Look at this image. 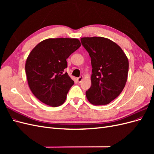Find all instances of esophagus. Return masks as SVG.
Wrapping results in <instances>:
<instances>
[{"instance_id":"obj_1","label":"esophagus","mask_w":154,"mask_h":154,"mask_svg":"<svg viewBox=\"0 0 154 154\" xmlns=\"http://www.w3.org/2000/svg\"><path fill=\"white\" fill-rule=\"evenodd\" d=\"M83 79V76H80V77L77 78V80H78V82L79 83H80V82L82 81Z\"/></svg>"}]
</instances>
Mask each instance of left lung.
I'll use <instances>...</instances> for the list:
<instances>
[{
	"instance_id": "1",
	"label": "left lung",
	"mask_w": 154,
	"mask_h": 154,
	"mask_svg": "<svg viewBox=\"0 0 154 154\" xmlns=\"http://www.w3.org/2000/svg\"><path fill=\"white\" fill-rule=\"evenodd\" d=\"M81 42L89 54L92 67L87 98L94 105L109 104L125 86L128 60L117 44L104 37H83Z\"/></svg>"
}]
</instances>
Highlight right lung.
<instances>
[{
  "label": "right lung",
  "mask_w": 154,
  "mask_h": 154,
  "mask_svg": "<svg viewBox=\"0 0 154 154\" xmlns=\"http://www.w3.org/2000/svg\"><path fill=\"white\" fill-rule=\"evenodd\" d=\"M81 46L77 38H48L32 49L26 62L27 82L34 96L53 106L62 105L74 81L67 72V59Z\"/></svg>",
  "instance_id": "add662e5"
}]
</instances>
